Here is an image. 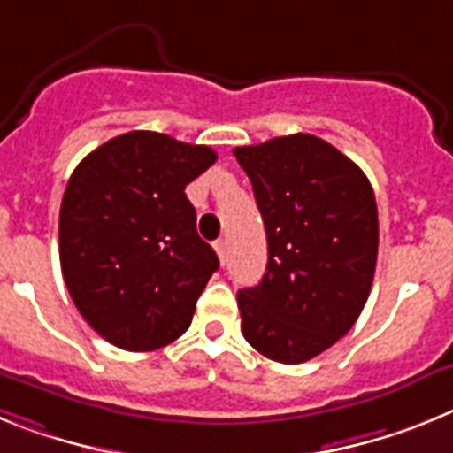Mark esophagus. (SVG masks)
<instances>
[{
	"instance_id": "1",
	"label": "esophagus",
	"mask_w": 453,
	"mask_h": 453,
	"mask_svg": "<svg viewBox=\"0 0 453 453\" xmlns=\"http://www.w3.org/2000/svg\"><path fill=\"white\" fill-rule=\"evenodd\" d=\"M216 249V255H219V259H221V265H226V257H227V242L226 239H219V242L214 243Z\"/></svg>"
}]
</instances>
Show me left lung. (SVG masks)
<instances>
[{
  "label": "left lung",
  "instance_id": "left-lung-1",
  "mask_svg": "<svg viewBox=\"0 0 453 453\" xmlns=\"http://www.w3.org/2000/svg\"><path fill=\"white\" fill-rule=\"evenodd\" d=\"M265 221L269 262L239 289L243 337L275 363L298 365L344 337L363 312L379 255L367 175L312 134L234 148Z\"/></svg>",
  "mask_w": 453,
  "mask_h": 453
}]
</instances>
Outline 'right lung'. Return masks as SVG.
I'll return each instance as SVG.
<instances>
[{
	"mask_svg": "<svg viewBox=\"0 0 453 453\" xmlns=\"http://www.w3.org/2000/svg\"><path fill=\"white\" fill-rule=\"evenodd\" d=\"M216 161L207 145L127 132L80 161L58 214L63 280L80 314L125 351L187 333L219 257L184 188Z\"/></svg>",
	"mask_w": 453,
	"mask_h": 453,
	"instance_id": "1",
	"label": "right lung"
}]
</instances>
